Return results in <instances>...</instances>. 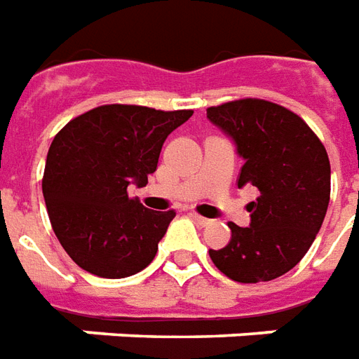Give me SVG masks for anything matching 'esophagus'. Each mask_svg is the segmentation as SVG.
I'll use <instances>...</instances> for the list:
<instances>
[{
	"label": "esophagus",
	"mask_w": 359,
	"mask_h": 359,
	"mask_svg": "<svg viewBox=\"0 0 359 359\" xmlns=\"http://www.w3.org/2000/svg\"><path fill=\"white\" fill-rule=\"evenodd\" d=\"M191 218L195 219L198 226H210V224H212L210 218H205V216H198V214H195V212L191 214Z\"/></svg>",
	"instance_id": "34e87169"
}]
</instances>
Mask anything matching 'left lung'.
<instances>
[{"label": "left lung", "instance_id": "left-lung-1", "mask_svg": "<svg viewBox=\"0 0 359 359\" xmlns=\"http://www.w3.org/2000/svg\"><path fill=\"white\" fill-rule=\"evenodd\" d=\"M206 118L235 143L245 161L239 187L255 185L250 226L229 222L231 241L208 250L214 266L239 283L283 276L312 247L331 195V164L304 120L281 104L239 99L206 109Z\"/></svg>", "mask_w": 359, "mask_h": 359}]
</instances>
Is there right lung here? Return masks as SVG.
I'll use <instances>...</instances> for the list:
<instances>
[{"label":"right lung","mask_w":359,"mask_h":359,"mask_svg":"<svg viewBox=\"0 0 359 359\" xmlns=\"http://www.w3.org/2000/svg\"><path fill=\"white\" fill-rule=\"evenodd\" d=\"M191 114L103 104L55 135L41 189L55 235L80 268L120 279L153 262L176 212L149 210L128 187L147 185L166 137Z\"/></svg>","instance_id":"obj_1"}]
</instances>
